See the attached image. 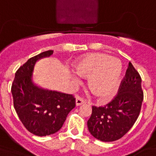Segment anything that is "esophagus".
<instances>
[{
    "label": "esophagus",
    "mask_w": 156,
    "mask_h": 156,
    "mask_svg": "<svg viewBox=\"0 0 156 156\" xmlns=\"http://www.w3.org/2000/svg\"><path fill=\"white\" fill-rule=\"evenodd\" d=\"M85 100H83L82 98L80 97H77L76 98V100H75V104H76V106H80L82 104H85Z\"/></svg>",
    "instance_id": "1"
}]
</instances>
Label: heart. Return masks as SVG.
Here are the masks:
<instances>
[{
    "label": "heart",
    "mask_w": 156,
    "mask_h": 156,
    "mask_svg": "<svg viewBox=\"0 0 156 156\" xmlns=\"http://www.w3.org/2000/svg\"><path fill=\"white\" fill-rule=\"evenodd\" d=\"M78 76L87 78V87L95 97H110L121 78L120 60L104 53H90L79 59L73 66Z\"/></svg>",
    "instance_id": "obj_1"
}]
</instances>
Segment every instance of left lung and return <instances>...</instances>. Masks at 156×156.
Masks as SVG:
<instances>
[{
  "label": "left lung",
  "instance_id": "8db88e82",
  "mask_svg": "<svg viewBox=\"0 0 156 156\" xmlns=\"http://www.w3.org/2000/svg\"><path fill=\"white\" fill-rule=\"evenodd\" d=\"M143 100L142 78L129 62L116 97L105 106L92 107L87 121L89 132L103 142L118 140L137 121Z\"/></svg>",
  "mask_w": 156,
  "mask_h": 156
}]
</instances>
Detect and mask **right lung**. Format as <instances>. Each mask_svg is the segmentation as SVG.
Segmentation results:
<instances>
[{
  "label": "right lung",
  "instance_id": "obj_1",
  "mask_svg": "<svg viewBox=\"0 0 156 156\" xmlns=\"http://www.w3.org/2000/svg\"><path fill=\"white\" fill-rule=\"evenodd\" d=\"M52 53L49 50L29 59L16 72L11 88L13 106L20 121L29 132L40 137L60 130L75 107L72 95L44 89L33 81L36 62Z\"/></svg>",
  "mask_w": 156,
  "mask_h": 156
}]
</instances>
